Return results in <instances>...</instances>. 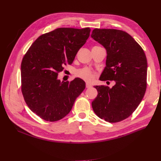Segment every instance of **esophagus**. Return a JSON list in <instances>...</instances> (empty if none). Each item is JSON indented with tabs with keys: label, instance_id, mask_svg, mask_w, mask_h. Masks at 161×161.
Returning a JSON list of instances; mask_svg holds the SVG:
<instances>
[{
	"label": "esophagus",
	"instance_id": "obj_1",
	"mask_svg": "<svg viewBox=\"0 0 161 161\" xmlns=\"http://www.w3.org/2000/svg\"><path fill=\"white\" fill-rule=\"evenodd\" d=\"M92 86H91V84H89V83H86V88H87V89H89V88H91Z\"/></svg>",
	"mask_w": 161,
	"mask_h": 161
}]
</instances>
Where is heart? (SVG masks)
<instances>
[{
    "label": "heart",
    "instance_id": "heart-1",
    "mask_svg": "<svg viewBox=\"0 0 161 161\" xmlns=\"http://www.w3.org/2000/svg\"><path fill=\"white\" fill-rule=\"evenodd\" d=\"M75 75L86 82H91L95 78L94 72L88 67L77 70L75 72Z\"/></svg>",
    "mask_w": 161,
    "mask_h": 161
}]
</instances>
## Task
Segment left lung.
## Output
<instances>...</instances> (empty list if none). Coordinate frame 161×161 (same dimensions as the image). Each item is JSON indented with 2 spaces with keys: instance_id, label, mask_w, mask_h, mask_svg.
<instances>
[{
  "instance_id": "1",
  "label": "left lung",
  "mask_w": 161,
  "mask_h": 161,
  "mask_svg": "<svg viewBox=\"0 0 161 161\" xmlns=\"http://www.w3.org/2000/svg\"><path fill=\"white\" fill-rule=\"evenodd\" d=\"M107 50L101 80H114L111 89L95 86L98 95L92 108L99 118L115 123L128 118L143 99L147 85L144 52L128 33L114 29H95L91 35Z\"/></svg>"
}]
</instances>
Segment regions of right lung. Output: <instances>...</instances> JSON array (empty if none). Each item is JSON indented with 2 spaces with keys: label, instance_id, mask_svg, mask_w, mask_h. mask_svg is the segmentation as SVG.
<instances>
[{
  "label": "right lung",
  "instance_id": "add662e5",
  "mask_svg": "<svg viewBox=\"0 0 161 161\" xmlns=\"http://www.w3.org/2000/svg\"><path fill=\"white\" fill-rule=\"evenodd\" d=\"M91 30L61 27L39 37L24 55L21 65V92L26 104L43 120L56 121L70 111L85 89L79 78L60 82L58 73L72 64L89 37Z\"/></svg>",
  "mask_w": 161,
  "mask_h": 161
}]
</instances>
